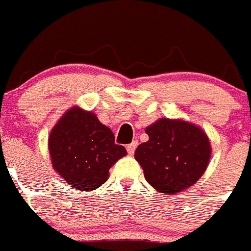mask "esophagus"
<instances>
[{"mask_svg": "<svg viewBox=\"0 0 251 251\" xmlns=\"http://www.w3.org/2000/svg\"><path fill=\"white\" fill-rule=\"evenodd\" d=\"M137 145H139V142H137V141H132L130 145H127V146H126L127 153L128 154H133V152H135V150H136Z\"/></svg>", "mask_w": 251, "mask_h": 251, "instance_id": "esophagus-1", "label": "esophagus"}]
</instances>
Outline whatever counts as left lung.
I'll return each instance as SVG.
<instances>
[{
    "instance_id": "obj_1",
    "label": "left lung",
    "mask_w": 251,
    "mask_h": 251,
    "mask_svg": "<svg viewBox=\"0 0 251 251\" xmlns=\"http://www.w3.org/2000/svg\"><path fill=\"white\" fill-rule=\"evenodd\" d=\"M149 141L139 145L135 158L146 181L161 193L175 194L202 177L210 158L205 132L182 120L161 119L146 128Z\"/></svg>"
}]
</instances>
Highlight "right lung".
Wrapping results in <instances>:
<instances>
[{
	"label": "right lung",
	"instance_id": "1",
	"mask_svg": "<svg viewBox=\"0 0 251 251\" xmlns=\"http://www.w3.org/2000/svg\"><path fill=\"white\" fill-rule=\"evenodd\" d=\"M51 165L68 184L93 191L106 182L112 165L126 154L124 146L93 112L74 106L58 121L49 136Z\"/></svg>",
	"mask_w": 251,
	"mask_h": 251
}]
</instances>
